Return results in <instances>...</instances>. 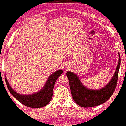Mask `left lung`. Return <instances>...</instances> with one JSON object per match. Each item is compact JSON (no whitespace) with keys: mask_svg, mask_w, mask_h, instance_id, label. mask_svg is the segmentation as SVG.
Masks as SVG:
<instances>
[{"mask_svg":"<svg viewBox=\"0 0 126 126\" xmlns=\"http://www.w3.org/2000/svg\"><path fill=\"white\" fill-rule=\"evenodd\" d=\"M118 55L119 60L113 76L110 81L101 89H89L82 84L76 74L71 71L67 72L72 98L76 104L83 108H91L104 104L111 97L117 86L121 65L119 53Z\"/></svg>","mask_w":126,"mask_h":126,"instance_id":"left-lung-1","label":"left lung"}]
</instances>
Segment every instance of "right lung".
I'll return each instance as SVG.
<instances>
[{
	"mask_svg": "<svg viewBox=\"0 0 126 126\" xmlns=\"http://www.w3.org/2000/svg\"><path fill=\"white\" fill-rule=\"evenodd\" d=\"M62 73V69L55 71L48 77L44 87L40 91L30 94H21L16 92L9 85L6 78L5 80L9 92L17 100L29 108H39L46 106L51 100L56 80Z\"/></svg>",
	"mask_w": 126,
	"mask_h": 126,
	"instance_id": "obj_1",
	"label": "right lung"
}]
</instances>
